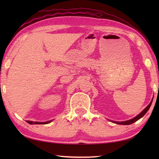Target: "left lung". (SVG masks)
Segmentation results:
<instances>
[{
	"mask_svg": "<svg viewBox=\"0 0 159 159\" xmlns=\"http://www.w3.org/2000/svg\"><path fill=\"white\" fill-rule=\"evenodd\" d=\"M152 101H151V102L149 104H148L147 107L142 111V112L139 113L135 117H134L133 119H131V120H128V121H113V123H116V124H121V125H129V124H133L134 122H135V121H137V120H139L140 118L144 116V115L147 113V111L149 110V109H150V107L151 104H152Z\"/></svg>",
	"mask_w": 159,
	"mask_h": 159,
	"instance_id": "left-lung-1",
	"label": "left lung"
}]
</instances>
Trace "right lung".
I'll list each match as a JSON object with an SVG mask.
<instances>
[{
  "instance_id": "add662e5",
  "label": "right lung",
  "mask_w": 159,
  "mask_h": 159,
  "mask_svg": "<svg viewBox=\"0 0 159 159\" xmlns=\"http://www.w3.org/2000/svg\"><path fill=\"white\" fill-rule=\"evenodd\" d=\"M51 121H45V122H38V121H26V122L30 124H46L50 123Z\"/></svg>"
}]
</instances>
